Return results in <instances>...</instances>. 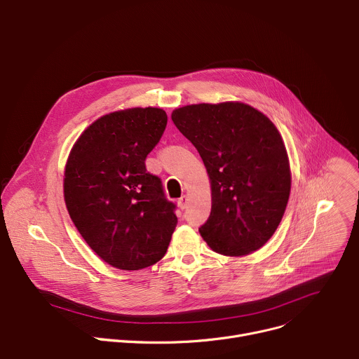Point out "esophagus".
Here are the masks:
<instances>
[{
	"label": "esophagus",
	"instance_id": "1",
	"mask_svg": "<svg viewBox=\"0 0 359 359\" xmlns=\"http://www.w3.org/2000/svg\"><path fill=\"white\" fill-rule=\"evenodd\" d=\"M189 196H186V194H184V196H182L179 201H177V205H179V208L182 209V210H184L186 208H187V205H189Z\"/></svg>",
	"mask_w": 359,
	"mask_h": 359
}]
</instances>
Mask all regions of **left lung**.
<instances>
[{
    "instance_id": "left-lung-1",
    "label": "left lung",
    "mask_w": 359,
    "mask_h": 359,
    "mask_svg": "<svg viewBox=\"0 0 359 359\" xmlns=\"http://www.w3.org/2000/svg\"><path fill=\"white\" fill-rule=\"evenodd\" d=\"M179 132L198 149L209 175L212 210L201 235L224 256H245L275 233L290 193V168L275 124L239 102L173 110Z\"/></svg>"
}]
</instances>
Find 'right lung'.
Returning a JSON list of instances; mask_svg holds the SVG:
<instances>
[{
	"instance_id": "add662e5",
	"label": "right lung",
	"mask_w": 359,
	"mask_h": 359,
	"mask_svg": "<svg viewBox=\"0 0 359 359\" xmlns=\"http://www.w3.org/2000/svg\"><path fill=\"white\" fill-rule=\"evenodd\" d=\"M168 124L163 109L135 107L91 123L64 170V201L77 231L106 264L139 271L165 256L177 217L144 160Z\"/></svg>"
}]
</instances>
